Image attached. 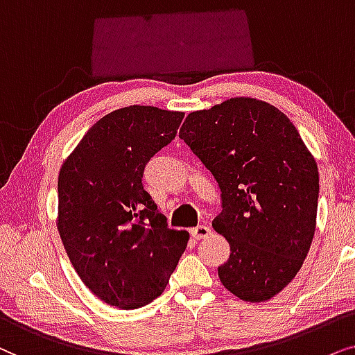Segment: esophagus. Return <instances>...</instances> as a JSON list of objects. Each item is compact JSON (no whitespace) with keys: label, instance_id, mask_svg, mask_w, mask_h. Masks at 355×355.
<instances>
[{"label":"esophagus","instance_id":"esophagus-1","mask_svg":"<svg viewBox=\"0 0 355 355\" xmlns=\"http://www.w3.org/2000/svg\"><path fill=\"white\" fill-rule=\"evenodd\" d=\"M191 237L195 240H202V239H207L211 235V229L207 225H198L195 229L190 230Z\"/></svg>","mask_w":355,"mask_h":355}]
</instances>
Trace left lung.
Listing matches in <instances>:
<instances>
[{
  "mask_svg": "<svg viewBox=\"0 0 355 355\" xmlns=\"http://www.w3.org/2000/svg\"><path fill=\"white\" fill-rule=\"evenodd\" d=\"M178 136L214 175L222 212L212 229L230 257L224 287L245 302H266L294 279L316 227L318 167L292 121L271 103L232 97L191 112Z\"/></svg>",
  "mask_w": 355,
  "mask_h": 355,
  "instance_id": "8db88e82",
  "label": "left lung"
}]
</instances>
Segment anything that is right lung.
<instances>
[{
    "mask_svg": "<svg viewBox=\"0 0 355 355\" xmlns=\"http://www.w3.org/2000/svg\"><path fill=\"white\" fill-rule=\"evenodd\" d=\"M183 112L130 105L84 135L58 173L56 227L76 272L108 305L135 310L162 294L190 234L167 227L141 178Z\"/></svg>",
    "mask_w": 355,
    "mask_h": 355,
    "instance_id": "obj_1",
    "label": "right lung"
}]
</instances>
